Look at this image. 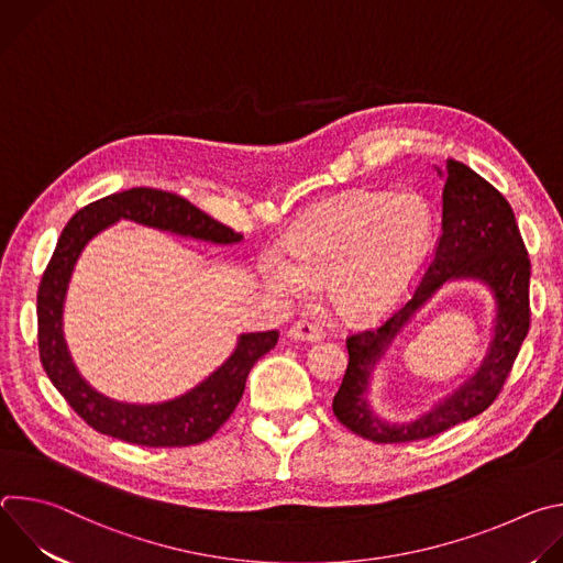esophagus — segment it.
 <instances>
[{"instance_id":"esophagus-1","label":"esophagus","mask_w":563,"mask_h":563,"mask_svg":"<svg viewBox=\"0 0 563 563\" xmlns=\"http://www.w3.org/2000/svg\"><path fill=\"white\" fill-rule=\"evenodd\" d=\"M287 336L291 341H307V343H316L323 339V330H320V325L311 323V320H298V323H294L287 332Z\"/></svg>"}]
</instances>
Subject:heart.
I'll use <instances>...</instances> for the list:
<instances>
[{"mask_svg":"<svg viewBox=\"0 0 563 563\" xmlns=\"http://www.w3.org/2000/svg\"><path fill=\"white\" fill-rule=\"evenodd\" d=\"M434 243V213L412 194L352 191L311 211L285 240L289 265L267 272L287 296L328 283L336 311L367 320L408 294Z\"/></svg>","mask_w":563,"mask_h":563,"instance_id":"obj_1","label":"heart"}]
</instances>
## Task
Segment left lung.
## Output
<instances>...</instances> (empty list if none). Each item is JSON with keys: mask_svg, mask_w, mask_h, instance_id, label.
Masks as SVG:
<instances>
[{"mask_svg": "<svg viewBox=\"0 0 563 563\" xmlns=\"http://www.w3.org/2000/svg\"><path fill=\"white\" fill-rule=\"evenodd\" d=\"M443 178L441 238L412 300L376 330L347 339L350 363L334 396V415L354 434L374 443H406L437 437L484 410L499 396L521 343L530 330V258L512 207L488 183L456 159H448ZM454 279L484 284L496 300L494 341L479 369L452 395L415 422L389 424L368 406V385L377 361L411 316Z\"/></svg>", "mask_w": 563, "mask_h": 563, "instance_id": "left-lung-1", "label": "left lung"}]
</instances>
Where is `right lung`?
Returning a JSON list of instances; mask_svg holds the SVG:
<instances>
[{"instance_id":"right-lung-1","label":"right lung","mask_w":563,"mask_h":563,"mask_svg":"<svg viewBox=\"0 0 563 563\" xmlns=\"http://www.w3.org/2000/svg\"><path fill=\"white\" fill-rule=\"evenodd\" d=\"M118 220L169 231L213 245H235L243 233L213 220L189 200L157 189L135 187L79 209L64 227L37 291V343L44 372L66 404L93 430L113 439L148 445L183 448L211 439L243 398L256 361L278 343V332L240 334L231 356L194 389L163 404H124L98 391L77 372L64 341V298L75 263L89 240Z\"/></svg>"}]
</instances>
